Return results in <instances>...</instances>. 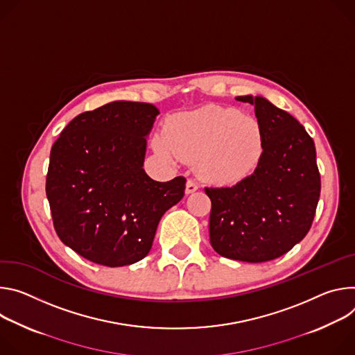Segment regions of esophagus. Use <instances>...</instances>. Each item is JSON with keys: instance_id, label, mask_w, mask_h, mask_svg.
Returning a JSON list of instances; mask_svg holds the SVG:
<instances>
[{"instance_id": "34e87169", "label": "esophagus", "mask_w": 355, "mask_h": 355, "mask_svg": "<svg viewBox=\"0 0 355 355\" xmlns=\"http://www.w3.org/2000/svg\"><path fill=\"white\" fill-rule=\"evenodd\" d=\"M198 189H199V184L196 183L193 179H189V180H187V183H186V193H187V194L194 193Z\"/></svg>"}]
</instances>
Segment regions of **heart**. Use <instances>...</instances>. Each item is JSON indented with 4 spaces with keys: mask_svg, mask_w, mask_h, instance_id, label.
<instances>
[{
    "mask_svg": "<svg viewBox=\"0 0 355 355\" xmlns=\"http://www.w3.org/2000/svg\"><path fill=\"white\" fill-rule=\"evenodd\" d=\"M152 144L166 161L196 159L199 173L218 184L237 183L250 176L265 148L257 118L214 104L171 116L164 134L155 135Z\"/></svg>",
    "mask_w": 355,
    "mask_h": 355,
    "instance_id": "heart-1",
    "label": "heart"
}]
</instances>
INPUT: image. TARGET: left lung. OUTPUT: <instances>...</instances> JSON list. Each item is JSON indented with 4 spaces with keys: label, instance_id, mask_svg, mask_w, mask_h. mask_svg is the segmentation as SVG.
I'll list each match as a JSON object with an SVG mask.
<instances>
[{
    "label": "left lung",
    "instance_id": "8db88e82",
    "mask_svg": "<svg viewBox=\"0 0 355 355\" xmlns=\"http://www.w3.org/2000/svg\"><path fill=\"white\" fill-rule=\"evenodd\" d=\"M237 100L255 105L265 148L252 175L231 187H205L210 243L221 257L266 262L291 251L311 227L322 186L316 148L295 116L266 98Z\"/></svg>",
    "mask_w": 355,
    "mask_h": 355
}]
</instances>
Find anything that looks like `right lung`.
<instances>
[{
  "instance_id": "1",
  "label": "right lung",
  "mask_w": 355,
  "mask_h": 355,
  "mask_svg": "<svg viewBox=\"0 0 355 355\" xmlns=\"http://www.w3.org/2000/svg\"><path fill=\"white\" fill-rule=\"evenodd\" d=\"M156 107L114 101L78 114L51 150L46 196L63 244L115 268L150 251L161 217L184 196L186 179L152 180L142 169Z\"/></svg>"
}]
</instances>
